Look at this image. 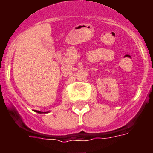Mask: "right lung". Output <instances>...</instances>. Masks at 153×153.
Returning a JSON list of instances; mask_svg holds the SVG:
<instances>
[{
  "mask_svg": "<svg viewBox=\"0 0 153 153\" xmlns=\"http://www.w3.org/2000/svg\"><path fill=\"white\" fill-rule=\"evenodd\" d=\"M36 113H43V112H40V111H37V110H36Z\"/></svg>",
  "mask_w": 153,
  "mask_h": 153,
  "instance_id": "add662e5",
  "label": "right lung"
}]
</instances>
